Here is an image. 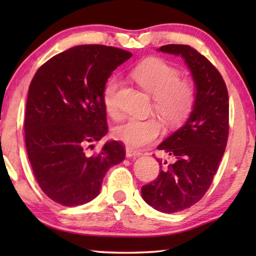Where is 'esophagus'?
I'll list each match as a JSON object with an SVG mask.
<instances>
[{"label":"esophagus","instance_id":"obj_1","mask_svg":"<svg viewBox=\"0 0 256 256\" xmlns=\"http://www.w3.org/2000/svg\"><path fill=\"white\" fill-rule=\"evenodd\" d=\"M142 155V152H138V150H132V149H130V148H126V156L127 157H138V156H141Z\"/></svg>","mask_w":256,"mask_h":256}]
</instances>
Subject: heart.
Returning a JSON list of instances; mask_svg holds the SVG:
<instances>
[{"mask_svg":"<svg viewBox=\"0 0 256 256\" xmlns=\"http://www.w3.org/2000/svg\"><path fill=\"white\" fill-rule=\"evenodd\" d=\"M135 82L152 96L154 110L168 126H177L186 120L194 110L197 99V86L190 78H180L174 65L160 58H148L132 71ZM120 79L112 76L104 82L102 101L107 113L118 114L116 96ZM162 132L156 118H130L114 129V138L130 149H141L152 143Z\"/></svg>","mask_w":256,"mask_h":256,"instance_id":"heart-1","label":"heart"}]
</instances>
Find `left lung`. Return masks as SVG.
<instances>
[{
  "instance_id": "8db88e82",
  "label": "left lung",
  "mask_w": 256,
  "mask_h": 256,
  "mask_svg": "<svg viewBox=\"0 0 256 256\" xmlns=\"http://www.w3.org/2000/svg\"><path fill=\"white\" fill-rule=\"evenodd\" d=\"M185 59L197 86V99L186 124L158 146L171 162H160L156 180L142 186V197L154 208L174 213L204 197L225 152L230 129L228 92L222 74L190 45L160 48Z\"/></svg>"
}]
</instances>
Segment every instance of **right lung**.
Here are the masks:
<instances>
[{
  "instance_id": "right-lung-1",
  "label": "right lung",
  "mask_w": 256,
  "mask_h": 256,
  "mask_svg": "<svg viewBox=\"0 0 256 256\" xmlns=\"http://www.w3.org/2000/svg\"><path fill=\"white\" fill-rule=\"evenodd\" d=\"M132 57L118 48L92 44L48 59L31 80L26 108V146L42 191L64 206L99 194L104 174L124 160L121 142L110 141L88 155L107 134L102 88L112 72Z\"/></svg>"
}]
</instances>
